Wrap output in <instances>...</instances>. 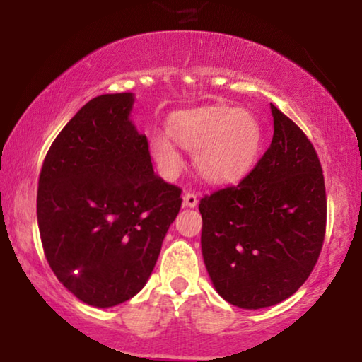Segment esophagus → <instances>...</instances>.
Wrapping results in <instances>:
<instances>
[{
    "label": "esophagus",
    "mask_w": 362,
    "mask_h": 362,
    "mask_svg": "<svg viewBox=\"0 0 362 362\" xmlns=\"http://www.w3.org/2000/svg\"><path fill=\"white\" fill-rule=\"evenodd\" d=\"M197 201H199L197 199V194L192 191H186L185 196H182V204H185L186 207H196Z\"/></svg>",
    "instance_id": "obj_1"
}]
</instances>
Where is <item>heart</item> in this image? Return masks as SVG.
I'll return each instance as SVG.
<instances>
[{
	"instance_id": "heart-1",
	"label": "heart",
	"mask_w": 362,
	"mask_h": 362,
	"mask_svg": "<svg viewBox=\"0 0 362 362\" xmlns=\"http://www.w3.org/2000/svg\"><path fill=\"white\" fill-rule=\"evenodd\" d=\"M165 133L151 138V155L168 176L181 170V156L171 139L194 151V166L209 182H229L244 176L254 165L262 141L260 123L237 107H204L176 113Z\"/></svg>"
}]
</instances>
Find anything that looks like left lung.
I'll return each instance as SVG.
<instances>
[{
  "instance_id": "8db88e82",
  "label": "left lung",
  "mask_w": 362,
  "mask_h": 362,
  "mask_svg": "<svg viewBox=\"0 0 362 362\" xmlns=\"http://www.w3.org/2000/svg\"><path fill=\"white\" fill-rule=\"evenodd\" d=\"M270 110L274 138L254 170L199 202L207 274L222 298L245 310L293 295L315 269L326 232L316 150L274 103Z\"/></svg>"
}]
</instances>
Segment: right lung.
Returning a JSON list of instances; mask_svg holds the SVG:
<instances>
[{
    "label": "right lung",
    "instance_id": "1",
    "mask_svg": "<svg viewBox=\"0 0 362 362\" xmlns=\"http://www.w3.org/2000/svg\"><path fill=\"white\" fill-rule=\"evenodd\" d=\"M133 93L87 102L44 158L37 226L57 280L83 303L135 296L181 209V187L155 175L150 145L130 122Z\"/></svg>",
    "mask_w": 362,
    "mask_h": 362
}]
</instances>
